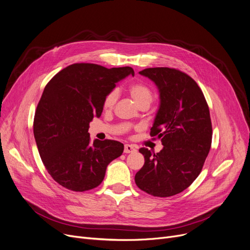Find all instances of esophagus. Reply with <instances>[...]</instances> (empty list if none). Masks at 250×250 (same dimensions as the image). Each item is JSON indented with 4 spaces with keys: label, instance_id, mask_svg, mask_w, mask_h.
<instances>
[{
    "label": "esophagus",
    "instance_id": "esophagus-1",
    "mask_svg": "<svg viewBox=\"0 0 250 250\" xmlns=\"http://www.w3.org/2000/svg\"><path fill=\"white\" fill-rule=\"evenodd\" d=\"M125 153H133V152H135L136 151V149H135V147L134 146H132V145H128V144H125Z\"/></svg>",
    "mask_w": 250,
    "mask_h": 250
}]
</instances>
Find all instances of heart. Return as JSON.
<instances>
[{"instance_id": "heart-1", "label": "heart", "mask_w": 250, "mask_h": 250, "mask_svg": "<svg viewBox=\"0 0 250 250\" xmlns=\"http://www.w3.org/2000/svg\"><path fill=\"white\" fill-rule=\"evenodd\" d=\"M128 93L134 99V101L139 105V106H149V104L153 100V92L152 90L145 84L135 83L128 87ZM117 99V92L110 91L109 93L105 96L103 100V108L110 109L113 107L114 103Z\"/></svg>"}]
</instances>
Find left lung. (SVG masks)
Returning <instances> with one entry per match:
<instances>
[{
    "label": "left lung",
    "mask_w": 250,
    "mask_h": 250,
    "mask_svg": "<svg viewBox=\"0 0 250 250\" xmlns=\"http://www.w3.org/2000/svg\"><path fill=\"white\" fill-rule=\"evenodd\" d=\"M157 85L160 107L151 137L161 139L163 149L139 151L145 164L135 176L140 189L167 198L187 189L202 171L212 145V122L202 89L191 77L173 68L140 72Z\"/></svg>",
    "instance_id": "8db88e82"
}]
</instances>
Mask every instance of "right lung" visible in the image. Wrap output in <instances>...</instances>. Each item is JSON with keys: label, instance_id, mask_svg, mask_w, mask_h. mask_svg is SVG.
<instances>
[{"label": "right lung", "instance_id": "obj_1", "mask_svg": "<svg viewBox=\"0 0 250 250\" xmlns=\"http://www.w3.org/2000/svg\"><path fill=\"white\" fill-rule=\"evenodd\" d=\"M129 74L135 75L130 67L77 62L46 84L35 110L33 133L47 172L64 188L82 192L97 188L107 165L123 154L124 144L92 143L88 129L101 115L105 96Z\"/></svg>", "mask_w": 250, "mask_h": 250}]
</instances>
